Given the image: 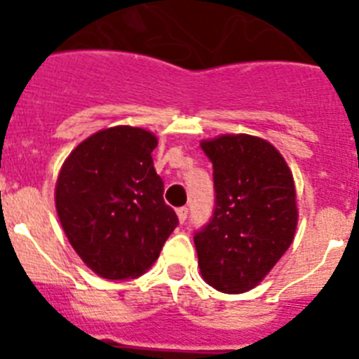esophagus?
Returning a JSON list of instances; mask_svg holds the SVG:
<instances>
[{
    "label": "esophagus",
    "instance_id": "1",
    "mask_svg": "<svg viewBox=\"0 0 359 359\" xmlns=\"http://www.w3.org/2000/svg\"><path fill=\"white\" fill-rule=\"evenodd\" d=\"M176 214H177V219H180V223H185V221H187V215H189V208H187V207L177 208Z\"/></svg>",
    "mask_w": 359,
    "mask_h": 359
}]
</instances>
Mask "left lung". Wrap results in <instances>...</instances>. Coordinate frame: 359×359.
Returning a JSON list of instances; mask_svg holds the SVG:
<instances>
[{
	"label": "left lung",
	"mask_w": 359,
	"mask_h": 359,
	"mask_svg": "<svg viewBox=\"0 0 359 359\" xmlns=\"http://www.w3.org/2000/svg\"><path fill=\"white\" fill-rule=\"evenodd\" d=\"M201 149L214 167L215 190L214 214L194 233L201 277L217 291L244 293L293 243V174L280 152L257 136L223 135Z\"/></svg>",
	"instance_id": "left-lung-1"
}]
</instances>
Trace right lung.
Here are the masks:
<instances>
[{
	"label": "right lung",
	"mask_w": 359,
	"mask_h": 359,
	"mask_svg": "<svg viewBox=\"0 0 359 359\" xmlns=\"http://www.w3.org/2000/svg\"><path fill=\"white\" fill-rule=\"evenodd\" d=\"M152 133L104 129L73 149L55 185V208L84 264L109 280L144 275L177 226L163 201L151 152Z\"/></svg>",
	"instance_id": "obj_1"
}]
</instances>
